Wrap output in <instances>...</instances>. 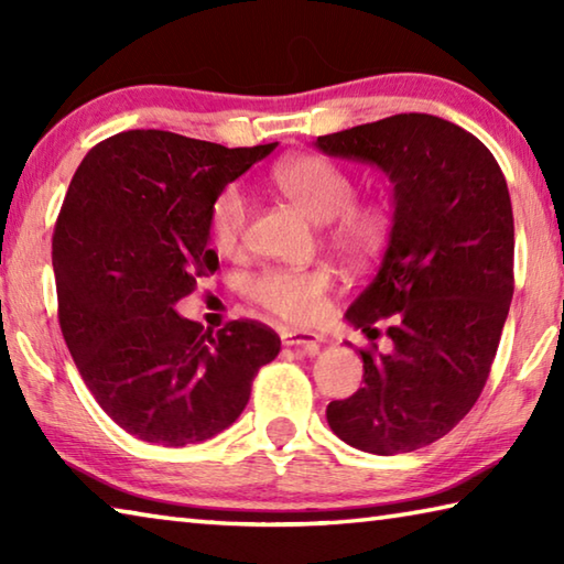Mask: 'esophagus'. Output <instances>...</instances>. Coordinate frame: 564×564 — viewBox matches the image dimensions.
Listing matches in <instances>:
<instances>
[{
	"label": "esophagus",
	"instance_id": "esophagus-1",
	"mask_svg": "<svg viewBox=\"0 0 564 564\" xmlns=\"http://www.w3.org/2000/svg\"><path fill=\"white\" fill-rule=\"evenodd\" d=\"M281 340L285 343V346H301L308 352H313L318 348L321 343V336L318 333L313 330H303V328H283L281 330Z\"/></svg>",
	"mask_w": 564,
	"mask_h": 564
}]
</instances>
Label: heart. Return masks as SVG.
I'll return each instance as SVG.
<instances>
[{"instance_id":"heart-1","label":"heart","mask_w":564,"mask_h":564,"mask_svg":"<svg viewBox=\"0 0 564 564\" xmlns=\"http://www.w3.org/2000/svg\"><path fill=\"white\" fill-rule=\"evenodd\" d=\"M271 184L299 212L326 224V238L350 261H370L388 243L393 214L380 202H356L358 186L348 169L321 154H299L271 169ZM248 224V202L238 186H226L208 206V236L218 253H236ZM336 273L326 263L305 269L269 265L251 273L243 291L256 305L291 323H311L328 308Z\"/></svg>"}]
</instances>
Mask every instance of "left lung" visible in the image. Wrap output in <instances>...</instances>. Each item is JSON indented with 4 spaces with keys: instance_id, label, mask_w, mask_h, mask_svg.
Masks as SVG:
<instances>
[{
    "instance_id": "obj_1",
    "label": "left lung",
    "mask_w": 564,
    "mask_h": 564,
    "mask_svg": "<svg viewBox=\"0 0 564 564\" xmlns=\"http://www.w3.org/2000/svg\"><path fill=\"white\" fill-rule=\"evenodd\" d=\"M316 147L383 169L395 204L386 259L346 313L390 348L360 350L366 386L333 400L328 425L362 453H413L451 433L488 383L514 291L508 184L480 139L431 113L360 123Z\"/></svg>"
}]
</instances>
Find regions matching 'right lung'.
I'll return each mask as SVG.
<instances>
[{
	"label": "right lung",
	"mask_w": 564,
	"mask_h": 564,
	"mask_svg": "<svg viewBox=\"0 0 564 564\" xmlns=\"http://www.w3.org/2000/svg\"><path fill=\"white\" fill-rule=\"evenodd\" d=\"M275 147L133 129L76 169L52 238L62 336L104 413L139 441L181 447L226 431L279 356L259 321L204 330L174 311L218 269L214 196Z\"/></svg>",
	"instance_id": "obj_1"
}]
</instances>
